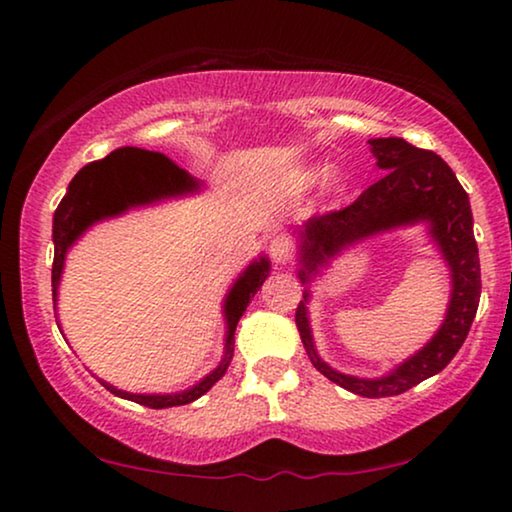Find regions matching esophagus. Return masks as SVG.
<instances>
[{"label":"esophagus","instance_id":"34e87169","mask_svg":"<svg viewBox=\"0 0 512 512\" xmlns=\"http://www.w3.org/2000/svg\"><path fill=\"white\" fill-rule=\"evenodd\" d=\"M268 251H270L272 261H275L277 265H284L293 254V247L289 240H284V237H275V240H270Z\"/></svg>","mask_w":512,"mask_h":512}]
</instances>
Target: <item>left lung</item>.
Returning a JSON list of instances; mask_svg holds the SVG:
<instances>
[{
    "mask_svg": "<svg viewBox=\"0 0 512 512\" xmlns=\"http://www.w3.org/2000/svg\"><path fill=\"white\" fill-rule=\"evenodd\" d=\"M377 167L384 170L382 179L366 188L352 205L312 216L300 230L303 235V270L298 272L303 284L317 265L338 254L342 247L363 237L389 230L405 223L426 221L436 237L447 265L452 270V300L440 331L422 352H417L394 373L380 380H359L328 368L312 345L305 303L296 310V326L300 340L310 354L314 368L342 389L366 398H382L403 394L426 377L436 375L454 359L464 345L480 303V258L473 237L471 202L454 177L450 165L433 151L417 149L401 137L370 139ZM310 293H305V300Z\"/></svg>",
    "mask_w": 512,
    "mask_h": 512,
    "instance_id": "obj_1",
    "label": "left lung"
}]
</instances>
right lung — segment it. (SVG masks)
<instances>
[{"instance_id":"add662e5","label":"right lung","mask_w":512,"mask_h":512,"mask_svg":"<svg viewBox=\"0 0 512 512\" xmlns=\"http://www.w3.org/2000/svg\"><path fill=\"white\" fill-rule=\"evenodd\" d=\"M198 186L188 174L174 165L170 158L156 151L135 149V146H123V149L111 151L107 158L88 163L83 170L72 179L67 188V195L60 200L58 209L53 216V300L58 296V282L62 275V263H65L67 249L72 247L76 237H79L88 226L95 221L107 219V216L121 214L128 207L146 205V202L167 198V195L188 193ZM270 261L251 263L247 272L237 279L233 291L226 298V319H228V338H226V356H223L221 366L209 373L205 380L195 384L193 389L184 394H167V396H146V394H128V391L114 389L111 384H104L111 394L128 398L146 408H174V405L193 403L195 398L207 394L226 373L230 356H233L235 345V326L240 321L242 312L247 310L249 300L254 293L261 289L265 277H268Z\"/></svg>"}]
</instances>
